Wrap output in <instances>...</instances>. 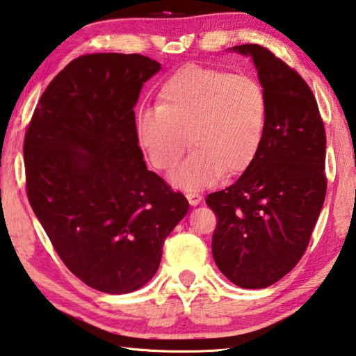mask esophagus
Returning a JSON list of instances; mask_svg holds the SVG:
<instances>
[{
	"label": "esophagus",
	"mask_w": 356,
	"mask_h": 356,
	"mask_svg": "<svg viewBox=\"0 0 356 356\" xmlns=\"http://www.w3.org/2000/svg\"><path fill=\"white\" fill-rule=\"evenodd\" d=\"M186 199H188L190 205L196 207V205L200 204V200H202V196L197 195V193H195V191H188V193H186Z\"/></svg>",
	"instance_id": "obj_1"
}]
</instances>
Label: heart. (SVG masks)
<instances>
[{"label":"heart","mask_w":356,"mask_h":356,"mask_svg":"<svg viewBox=\"0 0 356 356\" xmlns=\"http://www.w3.org/2000/svg\"><path fill=\"white\" fill-rule=\"evenodd\" d=\"M266 126V95L260 82L229 71L186 65L161 86L159 106L140 108L135 135L146 159L170 171L193 151L171 182L180 190L205 188L244 171L260 149Z\"/></svg>","instance_id":"b5f03b06"}]
</instances>
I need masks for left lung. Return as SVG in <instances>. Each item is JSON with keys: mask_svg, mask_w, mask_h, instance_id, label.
I'll return each instance as SVG.
<instances>
[{"mask_svg": "<svg viewBox=\"0 0 356 356\" xmlns=\"http://www.w3.org/2000/svg\"><path fill=\"white\" fill-rule=\"evenodd\" d=\"M250 57L266 95V126L257 156L235 184L205 202L216 213L211 254L219 270L245 289L270 286L305 252L324 205L325 131L307 82L260 44Z\"/></svg>", "mask_w": 356, "mask_h": 356, "instance_id": "obj_1", "label": "left lung"}]
</instances>
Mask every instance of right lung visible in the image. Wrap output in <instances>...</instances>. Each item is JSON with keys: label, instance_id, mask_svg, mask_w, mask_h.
Here are the masks:
<instances>
[{"label": "right lung", "instance_id": "1", "mask_svg": "<svg viewBox=\"0 0 356 356\" xmlns=\"http://www.w3.org/2000/svg\"><path fill=\"white\" fill-rule=\"evenodd\" d=\"M159 71L140 54L77 57L43 92L24 137L32 210L71 273L107 294L152 279L190 209L147 170L135 135L134 107Z\"/></svg>", "mask_w": 356, "mask_h": 356}]
</instances>
